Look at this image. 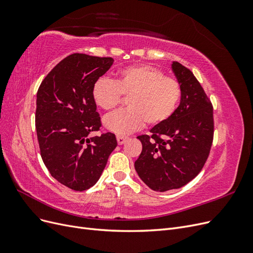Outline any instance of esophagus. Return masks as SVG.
Here are the masks:
<instances>
[{
    "label": "esophagus",
    "mask_w": 253,
    "mask_h": 253,
    "mask_svg": "<svg viewBox=\"0 0 253 253\" xmlns=\"http://www.w3.org/2000/svg\"><path fill=\"white\" fill-rule=\"evenodd\" d=\"M126 140H127V137H125V136H117V142H118L119 145L124 144Z\"/></svg>",
    "instance_id": "34e87169"
}]
</instances>
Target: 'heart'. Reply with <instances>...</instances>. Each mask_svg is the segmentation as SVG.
Returning <instances> with one entry per match:
<instances>
[{"instance_id": "heart-1", "label": "heart", "mask_w": 253, "mask_h": 253, "mask_svg": "<svg viewBox=\"0 0 253 253\" xmlns=\"http://www.w3.org/2000/svg\"><path fill=\"white\" fill-rule=\"evenodd\" d=\"M127 97V109L105 117L106 129L119 136L139 129L144 121L148 126H158L169 119L177 108L181 87L175 78L149 64L122 68L115 81L101 77L91 87V97L99 108L110 112Z\"/></svg>"}]
</instances>
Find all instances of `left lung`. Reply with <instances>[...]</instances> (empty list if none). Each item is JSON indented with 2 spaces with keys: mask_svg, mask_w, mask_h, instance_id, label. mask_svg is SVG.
<instances>
[{
  "mask_svg": "<svg viewBox=\"0 0 253 253\" xmlns=\"http://www.w3.org/2000/svg\"><path fill=\"white\" fill-rule=\"evenodd\" d=\"M181 87L180 103L167 121L138 136L142 151L135 162L140 179L156 192L181 188L201 172L213 139V109L190 70L172 63Z\"/></svg>",
  "mask_w": 253,
  "mask_h": 253,
  "instance_id": "8db88e82",
  "label": "left lung"
}]
</instances>
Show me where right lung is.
I'll list each match as a JSON object with an SVG mask.
<instances>
[{"mask_svg":"<svg viewBox=\"0 0 253 253\" xmlns=\"http://www.w3.org/2000/svg\"><path fill=\"white\" fill-rule=\"evenodd\" d=\"M113 62L110 57L73 53L38 89L36 129L43 163L53 178L75 191L95 185L117 147L112 133L89 136L101 126L91 87Z\"/></svg>","mask_w":253,"mask_h":253,"instance_id":"right-lung-1","label":"right lung"}]
</instances>
